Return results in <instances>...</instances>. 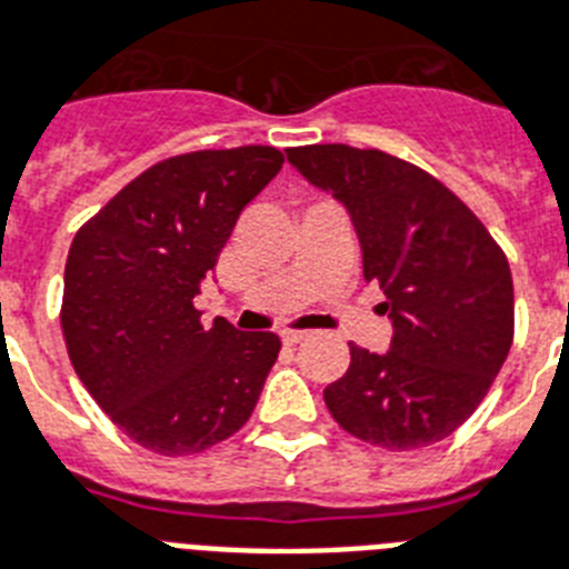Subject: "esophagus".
<instances>
[{"label":"esophagus","mask_w":569,"mask_h":569,"mask_svg":"<svg viewBox=\"0 0 569 569\" xmlns=\"http://www.w3.org/2000/svg\"><path fill=\"white\" fill-rule=\"evenodd\" d=\"M280 339H283V345H300V341L309 339L307 330H283L280 332Z\"/></svg>","instance_id":"obj_1"}]
</instances>
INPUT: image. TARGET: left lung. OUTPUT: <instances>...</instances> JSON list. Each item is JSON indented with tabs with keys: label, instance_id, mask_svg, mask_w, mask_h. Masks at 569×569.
I'll return each mask as SVG.
<instances>
[{
	"label": "left lung",
	"instance_id": "obj_1",
	"mask_svg": "<svg viewBox=\"0 0 569 569\" xmlns=\"http://www.w3.org/2000/svg\"><path fill=\"white\" fill-rule=\"evenodd\" d=\"M309 183L348 207L365 280L386 292L389 353L350 345L348 373L325 389L341 429L382 450H420L477 412L515 339L506 253L456 192L380 149L286 151Z\"/></svg>",
	"mask_w": 569,
	"mask_h": 569
}]
</instances>
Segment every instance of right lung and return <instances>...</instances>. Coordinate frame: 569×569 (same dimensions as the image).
<instances>
[{
	"mask_svg": "<svg viewBox=\"0 0 569 569\" xmlns=\"http://www.w3.org/2000/svg\"><path fill=\"white\" fill-rule=\"evenodd\" d=\"M280 166L271 146L166 157L72 239L60 303L67 353L133 445L192 456L251 418L280 339L224 318L204 327L192 298Z\"/></svg>",
	"mask_w": 569,
	"mask_h": 569,
	"instance_id": "right-lung-1",
	"label": "right lung"
}]
</instances>
